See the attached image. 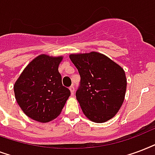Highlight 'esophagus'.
Wrapping results in <instances>:
<instances>
[{
    "mask_svg": "<svg viewBox=\"0 0 155 155\" xmlns=\"http://www.w3.org/2000/svg\"><path fill=\"white\" fill-rule=\"evenodd\" d=\"M69 90H70V91H71V94L72 95H74V90H75V88H74V86H71L70 87H69Z\"/></svg>",
    "mask_w": 155,
    "mask_h": 155,
    "instance_id": "obj_1",
    "label": "esophagus"
}]
</instances>
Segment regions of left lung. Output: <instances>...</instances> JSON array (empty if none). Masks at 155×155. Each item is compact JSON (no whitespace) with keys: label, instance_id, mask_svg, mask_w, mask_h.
I'll use <instances>...</instances> for the list:
<instances>
[{"label":"left lung","instance_id":"1","mask_svg":"<svg viewBox=\"0 0 155 155\" xmlns=\"http://www.w3.org/2000/svg\"><path fill=\"white\" fill-rule=\"evenodd\" d=\"M69 58L81 77L76 98L84 115L96 123L114 117L123 104L126 92L124 69L96 51L71 54Z\"/></svg>","mask_w":155,"mask_h":155}]
</instances>
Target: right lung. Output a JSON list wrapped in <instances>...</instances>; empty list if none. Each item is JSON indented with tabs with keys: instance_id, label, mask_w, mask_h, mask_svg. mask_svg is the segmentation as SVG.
<instances>
[{
	"instance_id": "1",
	"label": "right lung",
	"mask_w": 155,
	"mask_h": 155,
	"mask_svg": "<svg viewBox=\"0 0 155 155\" xmlns=\"http://www.w3.org/2000/svg\"><path fill=\"white\" fill-rule=\"evenodd\" d=\"M62 59L39 55L29 63L14 84L17 103L34 120L47 123L56 118L70 95L58 71Z\"/></svg>"
}]
</instances>
